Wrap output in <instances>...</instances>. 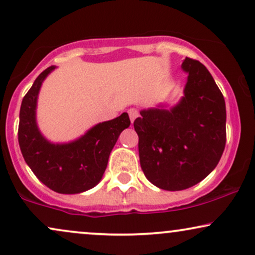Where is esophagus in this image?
Masks as SVG:
<instances>
[{
  "label": "esophagus",
  "mask_w": 255,
  "mask_h": 255,
  "mask_svg": "<svg viewBox=\"0 0 255 255\" xmlns=\"http://www.w3.org/2000/svg\"><path fill=\"white\" fill-rule=\"evenodd\" d=\"M128 117H130L131 123H133L134 119H136L138 117V115H139V113H138V111H137V109H133V108L128 110Z\"/></svg>",
  "instance_id": "esophagus-1"
}]
</instances>
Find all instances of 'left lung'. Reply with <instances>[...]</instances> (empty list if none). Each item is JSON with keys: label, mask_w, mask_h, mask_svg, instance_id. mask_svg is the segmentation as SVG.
<instances>
[{"label": "left lung", "mask_w": 255, "mask_h": 255, "mask_svg": "<svg viewBox=\"0 0 255 255\" xmlns=\"http://www.w3.org/2000/svg\"><path fill=\"white\" fill-rule=\"evenodd\" d=\"M184 96L175 106L142 110L133 123L142 170L153 185L177 191L215 169L226 145V104L206 66L185 58Z\"/></svg>", "instance_id": "8db88e82"}]
</instances>
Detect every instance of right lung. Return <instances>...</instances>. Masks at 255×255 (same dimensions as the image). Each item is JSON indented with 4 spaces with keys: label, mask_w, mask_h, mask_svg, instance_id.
I'll list each match as a JSON object with an SVG mask.
<instances>
[{
    "label": "right lung",
    "mask_w": 255,
    "mask_h": 255,
    "mask_svg": "<svg viewBox=\"0 0 255 255\" xmlns=\"http://www.w3.org/2000/svg\"><path fill=\"white\" fill-rule=\"evenodd\" d=\"M54 70L55 66H51L43 71L22 100L18 144L28 166L49 189L79 194L99 183L119 134L131 122L124 112L112 121L94 125L72 142H49L37 128L36 105L43 80Z\"/></svg>",
    "instance_id": "1"
}]
</instances>
